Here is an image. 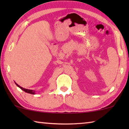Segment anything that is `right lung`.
I'll use <instances>...</instances> for the list:
<instances>
[{"label":"right lung","instance_id":"obj_1","mask_svg":"<svg viewBox=\"0 0 129 129\" xmlns=\"http://www.w3.org/2000/svg\"><path fill=\"white\" fill-rule=\"evenodd\" d=\"M15 84H16V85L19 87V88H20L21 89V90H23V91H24L25 92H26V93H28L32 94H35V90H29V89H24V88H22V87H21L20 86H19V85L17 84V83H16L15 82Z\"/></svg>","mask_w":129,"mask_h":129}]
</instances>
